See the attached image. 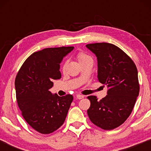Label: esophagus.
Masks as SVG:
<instances>
[{"label":"esophagus","instance_id":"esophagus-1","mask_svg":"<svg viewBox=\"0 0 151 151\" xmlns=\"http://www.w3.org/2000/svg\"><path fill=\"white\" fill-rule=\"evenodd\" d=\"M76 97L77 99H83L85 96H84L83 95H81V94H77Z\"/></svg>","mask_w":151,"mask_h":151}]
</instances>
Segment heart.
Listing matches in <instances>:
<instances>
[{"mask_svg":"<svg viewBox=\"0 0 151 151\" xmlns=\"http://www.w3.org/2000/svg\"><path fill=\"white\" fill-rule=\"evenodd\" d=\"M76 58H77L78 63H81L83 62V61H85L86 60L90 59V58H91V57H90V56L88 55L87 54H86V53H85V52H79L78 54L76 55ZM65 67H66V64H64V65L63 66V69H65Z\"/></svg>","mask_w":151,"mask_h":151,"instance_id":"heart-1","label":"heart"}]
</instances>
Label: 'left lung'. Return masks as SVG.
Listing matches in <instances>:
<instances>
[{"mask_svg": "<svg viewBox=\"0 0 151 151\" xmlns=\"http://www.w3.org/2000/svg\"><path fill=\"white\" fill-rule=\"evenodd\" d=\"M97 57L98 81L109 88L98 101L89 96L87 114L91 121L104 130H112L128 119L139 94L138 71L133 61L116 46L106 42L86 45Z\"/></svg>", "mask_w": 151, "mask_h": 151, "instance_id": "left-lung-1", "label": "left lung"}]
</instances>
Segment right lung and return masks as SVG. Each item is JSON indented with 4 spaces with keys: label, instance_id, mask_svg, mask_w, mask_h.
Returning <instances> with one entry per match:
<instances>
[{
    "label": "right lung",
    "instance_id": "obj_1",
    "mask_svg": "<svg viewBox=\"0 0 151 151\" xmlns=\"http://www.w3.org/2000/svg\"><path fill=\"white\" fill-rule=\"evenodd\" d=\"M73 47L47 48L24 61L15 78L18 105L25 121L42 134L52 133L62 126L73 100L71 94H52V80L61 77L60 64Z\"/></svg>",
    "mask_w": 151,
    "mask_h": 151
}]
</instances>
